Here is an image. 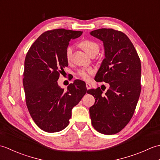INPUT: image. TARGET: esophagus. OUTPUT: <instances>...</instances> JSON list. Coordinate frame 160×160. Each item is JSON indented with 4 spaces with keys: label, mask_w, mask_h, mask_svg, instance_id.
<instances>
[{
    "label": "esophagus",
    "mask_w": 160,
    "mask_h": 160,
    "mask_svg": "<svg viewBox=\"0 0 160 160\" xmlns=\"http://www.w3.org/2000/svg\"><path fill=\"white\" fill-rule=\"evenodd\" d=\"M86 87H87V89H91V84H89V83H88V82H87L86 83Z\"/></svg>",
    "instance_id": "1"
}]
</instances>
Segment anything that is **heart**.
Instances as JSON below:
<instances>
[{"label": "heart", "instance_id": "b5f03b06", "mask_svg": "<svg viewBox=\"0 0 160 160\" xmlns=\"http://www.w3.org/2000/svg\"><path fill=\"white\" fill-rule=\"evenodd\" d=\"M80 46L82 47V49L89 54V56H91L92 54H97L99 52L100 47L99 45L95 41L91 40H84L80 43ZM73 52V47L69 46L67 47L65 51V56L66 59L68 62H70L72 59ZM94 73V70L91 68H82L77 71L76 75L78 78H81L84 80H89L90 77L91 75Z\"/></svg>", "mask_w": 160, "mask_h": 160}]
</instances>
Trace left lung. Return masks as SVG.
I'll list each match as a JSON object with an SVG mask.
<instances>
[{"mask_svg":"<svg viewBox=\"0 0 160 160\" xmlns=\"http://www.w3.org/2000/svg\"><path fill=\"white\" fill-rule=\"evenodd\" d=\"M90 34L103 42L105 58L95 77L109 84L103 94L100 88L90 89L95 104L89 108L91 124L105 135L118 133L131 120L141 92V62L131 41L123 32L99 29Z\"/></svg>","mask_w":160,"mask_h":160,"instance_id":"8db88e82","label":"left lung"}]
</instances>
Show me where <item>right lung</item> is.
<instances>
[{"instance_id": "add662e5", "label": "right lung", "mask_w": 160, "mask_h": 160, "mask_svg": "<svg viewBox=\"0 0 160 160\" xmlns=\"http://www.w3.org/2000/svg\"><path fill=\"white\" fill-rule=\"evenodd\" d=\"M82 32L57 29L40 35L30 47L25 60L23 87L26 104L38 127L48 132L65 128L71 110L88 91L80 80L60 88L58 80L63 68L68 66L65 51L71 39Z\"/></svg>"}]
</instances>
